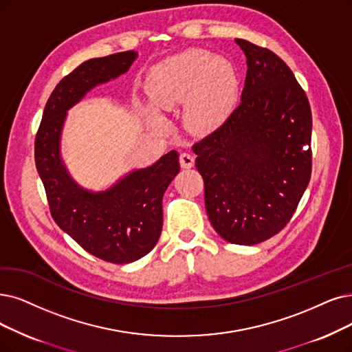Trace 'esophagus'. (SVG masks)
<instances>
[{
  "label": "esophagus",
  "mask_w": 352,
  "mask_h": 352,
  "mask_svg": "<svg viewBox=\"0 0 352 352\" xmlns=\"http://www.w3.org/2000/svg\"><path fill=\"white\" fill-rule=\"evenodd\" d=\"M179 162H180V166L184 168H190L195 163V159H193L192 154H189V153H180Z\"/></svg>",
  "instance_id": "obj_1"
}]
</instances>
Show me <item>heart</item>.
I'll return each mask as SVG.
<instances>
[{"instance_id": "obj_1", "label": "heart", "mask_w": 352, "mask_h": 352, "mask_svg": "<svg viewBox=\"0 0 352 352\" xmlns=\"http://www.w3.org/2000/svg\"><path fill=\"white\" fill-rule=\"evenodd\" d=\"M148 94L153 104L162 109L186 102L188 127L196 133H209L234 109L238 76L227 59L215 58L204 49H189L153 69Z\"/></svg>"}]
</instances>
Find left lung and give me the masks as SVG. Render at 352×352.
<instances>
[{
  "mask_svg": "<svg viewBox=\"0 0 352 352\" xmlns=\"http://www.w3.org/2000/svg\"><path fill=\"white\" fill-rule=\"evenodd\" d=\"M235 41L248 66L241 102L192 148L214 230L228 243L254 245L286 227L311 180L312 112L276 53Z\"/></svg>",
  "mask_w": 352,
  "mask_h": 352,
  "instance_id": "left-lung-1",
  "label": "left lung"
}]
</instances>
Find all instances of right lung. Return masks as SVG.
I'll use <instances>...</instances> for the list:
<instances>
[{
	"label": "right lung",
	"mask_w": 352,
	"mask_h": 352,
	"mask_svg": "<svg viewBox=\"0 0 352 352\" xmlns=\"http://www.w3.org/2000/svg\"><path fill=\"white\" fill-rule=\"evenodd\" d=\"M137 53L121 52L83 62L66 75L46 102L34 142V159L54 222L89 254L108 263H133L157 244L163 195L179 173L177 151L125 176L107 192L91 193L70 179L59 156L66 111L98 83L125 74Z\"/></svg>",
	"instance_id": "obj_1"
}]
</instances>
